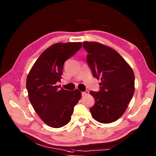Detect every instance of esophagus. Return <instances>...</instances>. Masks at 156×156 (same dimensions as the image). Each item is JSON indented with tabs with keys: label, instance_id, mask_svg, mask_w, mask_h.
Wrapping results in <instances>:
<instances>
[{
	"label": "esophagus",
	"instance_id": "obj_1",
	"mask_svg": "<svg viewBox=\"0 0 156 156\" xmlns=\"http://www.w3.org/2000/svg\"><path fill=\"white\" fill-rule=\"evenodd\" d=\"M89 94V91H83L82 92V96H85Z\"/></svg>",
	"mask_w": 156,
	"mask_h": 156
}]
</instances>
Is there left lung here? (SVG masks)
<instances>
[{"instance_id": "obj_1", "label": "left lung", "mask_w": 156, "mask_h": 156, "mask_svg": "<svg viewBox=\"0 0 156 156\" xmlns=\"http://www.w3.org/2000/svg\"><path fill=\"white\" fill-rule=\"evenodd\" d=\"M87 63L94 77L101 80L98 92L91 91L96 102L90 108L93 118L108 124L123 115L135 90L133 71L125 60L111 47L96 42H83Z\"/></svg>"}]
</instances>
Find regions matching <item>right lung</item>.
I'll return each mask as SVG.
<instances>
[{
	"instance_id": "add662e5",
	"label": "right lung",
	"mask_w": 156,
	"mask_h": 156,
	"mask_svg": "<svg viewBox=\"0 0 156 156\" xmlns=\"http://www.w3.org/2000/svg\"><path fill=\"white\" fill-rule=\"evenodd\" d=\"M81 47V42L52 44L42 53L27 75L26 87L31 104L51 127L60 128L69 122L82 97L78 89L69 91L56 84L62 78L65 62Z\"/></svg>"
}]
</instances>
